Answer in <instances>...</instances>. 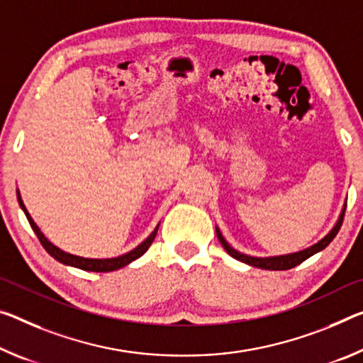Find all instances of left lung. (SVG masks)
<instances>
[{
  "instance_id": "left-lung-1",
  "label": "left lung",
  "mask_w": 363,
  "mask_h": 363,
  "mask_svg": "<svg viewBox=\"0 0 363 363\" xmlns=\"http://www.w3.org/2000/svg\"><path fill=\"white\" fill-rule=\"evenodd\" d=\"M344 213H346V203H344V206H342L341 215H339L336 224H335V226H333L331 231L328 233L323 239L318 240V242L313 244V245L307 247V249L294 252V254H287V255H276V257H250V255L242 254V252L235 250L234 247L229 245V242H228L226 239L223 238V234H221V231H220V229H218V228H216V235H218V239H220L221 245L224 247V250H226L228 254L231 255L233 258H235V260H239V262H242V263H247V264H250V267H255V268L274 269V272H283V269H291V268L297 267V264H301L302 262H306L307 258H310L312 255L318 254V252L326 249V247L330 245L331 240L336 238V234L339 233V229H341V226H342Z\"/></svg>"
}]
</instances>
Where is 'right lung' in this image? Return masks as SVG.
<instances>
[{
	"mask_svg": "<svg viewBox=\"0 0 363 363\" xmlns=\"http://www.w3.org/2000/svg\"><path fill=\"white\" fill-rule=\"evenodd\" d=\"M16 192H17V200H19L21 208H22V211L26 213V216H27L28 223H30L33 233L37 234V238H38L40 242H42V245L45 247V250H47L48 254L55 258V260H57V262L62 263V264H67V267L85 269V272H96V273L116 272V269L125 267V264L132 263L134 260H137V258L145 254V252L148 250V247L152 245L155 235H157V233H158L160 224L153 229V233L148 235V238L143 240V242H140L139 245L135 247V249H132L130 252H128V254H123V255H119V257H113V258H85V257L72 255V254H67V252H65V250H61L60 247H56L55 244H51L50 240L45 238V234L40 231V228L37 226L35 221L32 220L30 213L27 211L24 202H22L19 189H17Z\"/></svg>",
	"mask_w": 363,
	"mask_h": 363,
	"instance_id": "1",
	"label": "right lung"
}]
</instances>
